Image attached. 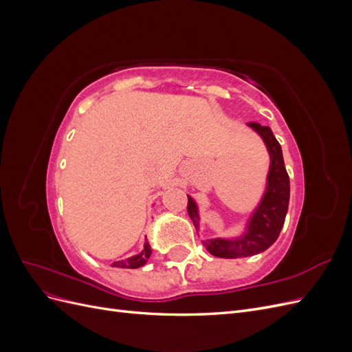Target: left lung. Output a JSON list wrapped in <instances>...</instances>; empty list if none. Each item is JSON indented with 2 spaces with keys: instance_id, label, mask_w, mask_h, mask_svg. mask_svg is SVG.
<instances>
[{
  "instance_id": "1",
  "label": "left lung",
  "mask_w": 352,
  "mask_h": 352,
  "mask_svg": "<svg viewBox=\"0 0 352 352\" xmlns=\"http://www.w3.org/2000/svg\"><path fill=\"white\" fill-rule=\"evenodd\" d=\"M264 141L270 154V168L267 175L264 195L258 207L251 214L247 232L235 239H206L202 241L210 254L220 258L250 257L267 250L278 239L283 228L285 217L289 206V176L285 168L280 144L276 140L269 126L260 123H248ZM188 214L195 229H199V214L195 201L188 195Z\"/></svg>"
}]
</instances>
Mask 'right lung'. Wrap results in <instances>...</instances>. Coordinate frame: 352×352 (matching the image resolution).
<instances>
[{
    "mask_svg": "<svg viewBox=\"0 0 352 352\" xmlns=\"http://www.w3.org/2000/svg\"><path fill=\"white\" fill-rule=\"evenodd\" d=\"M151 255V247L148 241H145L144 243V250L141 254H136L133 257H129L126 260L122 261H114L113 263V267H122V269H138V267H142V265L148 261Z\"/></svg>",
    "mask_w": 352,
    "mask_h": 352,
    "instance_id": "right-lung-1",
    "label": "right lung"
}]
</instances>
